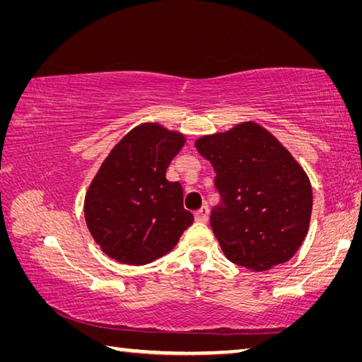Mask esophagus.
Returning a JSON list of instances; mask_svg holds the SVG:
<instances>
[{
  "label": "esophagus",
  "mask_w": 362,
  "mask_h": 362,
  "mask_svg": "<svg viewBox=\"0 0 362 362\" xmlns=\"http://www.w3.org/2000/svg\"><path fill=\"white\" fill-rule=\"evenodd\" d=\"M194 218H196V222H203V223L207 222V220H209V207L203 206L199 211H196Z\"/></svg>",
  "instance_id": "obj_1"
}]
</instances>
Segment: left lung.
<instances>
[{"label":"left lung","instance_id":"obj_1","mask_svg":"<svg viewBox=\"0 0 362 362\" xmlns=\"http://www.w3.org/2000/svg\"><path fill=\"white\" fill-rule=\"evenodd\" d=\"M216 170L211 228L236 265L263 272L291 260L306 236L313 193L303 169L255 122L196 140Z\"/></svg>","mask_w":362,"mask_h":362}]
</instances>
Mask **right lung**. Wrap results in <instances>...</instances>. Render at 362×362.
Masks as SVG:
<instances>
[{"mask_svg":"<svg viewBox=\"0 0 362 362\" xmlns=\"http://www.w3.org/2000/svg\"><path fill=\"white\" fill-rule=\"evenodd\" d=\"M185 139L159 124H140L112 153L90 183L84 217L94 241L108 257L145 265L173 249L193 223L183 209L179 182L166 169Z\"/></svg>","mask_w":362,"mask_h":362,"instance_id":"add662e5","label":"right lung"}]
</instances>
